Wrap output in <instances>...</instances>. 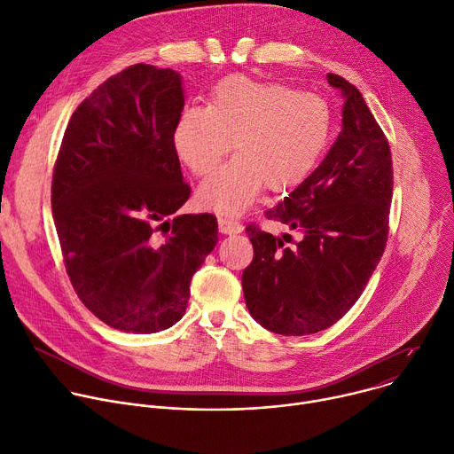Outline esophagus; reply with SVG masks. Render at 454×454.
<instances>
[{
  "instance_id": "esophagus-1",
  "label": "esophagus",
  "mask_w": 454,
  "mask_h": 454,
  "mask_svg": "<svg viewBox=\"0 0 454 454\" xmlns=\"http://www.w3.org/2000/svg\"><path fill=\"white\" fill-rule=\"evenodd\" d=\"M218 225L222 234H239L243 231V225L231 216H218Z\"/></svg>"
}]
</instances>
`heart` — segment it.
Returning a JSON list of instances; mask_svg holds the SVG:
<instances>
[{
  "label": "heart",
  "mask_w": 454,
  "mask_h": 454,
  "mask_svg": "<svg viewBox=\"0 0 454 454\" xmlns=\"http://www.w3.org/2000/svg\"><path fill=\"white\" fill-rule=\"evenodd\" d=\"M330 135L332 110L321 95L231 75L215 88L209 106H187L180 114L173 147L194 176H206L231 145L236 155L206 180L198 198L209 209L236 215L263 185L281 192L303 182Z\"/></svg>",
  "instance_id": "1"
}]
</instances>
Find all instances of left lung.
<instances>
[{"mask_svg": "<svg viewBox=\"0 0 454 454\" xmlns=\"http://www.w3.org/2000/svg\"><path fill=\"white\" fill-rule=\"evenodd\" d=\"M342 126L321 166L265 213L281 238L248 225L254 260L243 270L247 309L263 328L310 335L337 323L366 288L387 239L393 164L361 91L335 74Z\"/></svg>", "mask_w": 454, "mask_h": 454, "instance_id": "obj_1", "label": "left lung"}]
</instances>
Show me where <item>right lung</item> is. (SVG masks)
<instances>
[{
	"label": "right lung",
	"mask_w": 454,
	"mask_h": 454,
	"mask_svg": "<svg viewBox=\"0 0 454 454\" xmlns=\"http://www.w3.org/2000/svg\"><path fill=\"white\" fill-rule=\"evenodd\" d=\"M182 77L133 65L74 112L52 176V215L82 305L121 332L182 319L192 274L218 241L216 216L178 215L191 187L173 147Z\"/></svg>",
	"instance_id": "obj_1"
}]
</instances>
